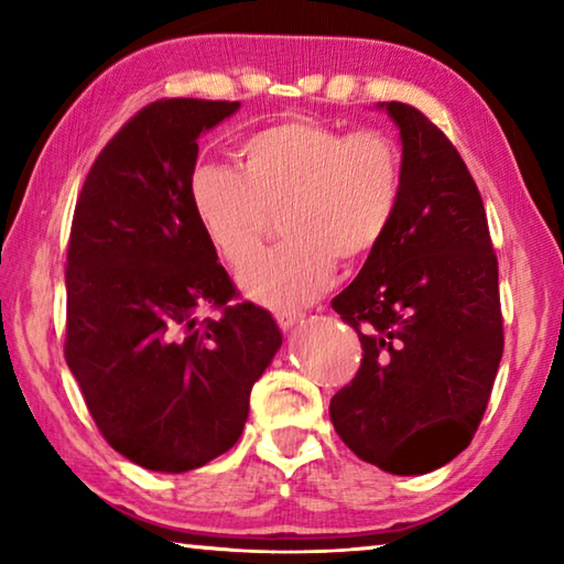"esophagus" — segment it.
Wrapping results in <instances>:
<instances>
[{
  "label": "esophagus",
  "mask_w": 564,
  "mask_h": 564,
  "mask_svg": "<svg viewBox=\"0 0 564 564\" xmlns=\"http://www.w3.org/2000/svg\"><path fill=\"white\" fill-rule=\"evenodd\" d=\"M275 321H279V326L283 330H293V328H299V323H303V313L279 311V313H275Z\"/></svg>",
  "instance_id": "1"
}]
</instances>
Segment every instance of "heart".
Segmentation results:
<instances>
[{
    "label": "heart",
    "instance_id": "obj_1",
    "mask_svg": "<svg viewBox=\"0 0 564 564\" xmlns=\"http://www.w3.org/2000/svg\"><path fill=\"white\" fill-rule=\"evenodd\" d=\"M243 171L204 161L188 178L191 206L216 251L250 263L284 212L286 241L241 273L256 301L291 308L326 289L336 261L360 263L383 243L403 194V159L383 131L346 133L291 119L241 147Z\"/></svg>",
    "mask_w": 564,
    "mask_h": 564
}]
</instances>
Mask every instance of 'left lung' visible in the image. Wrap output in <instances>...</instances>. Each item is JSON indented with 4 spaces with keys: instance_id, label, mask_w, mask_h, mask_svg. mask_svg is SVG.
<instances>
[{
    "instance_id": "left-lung-1",
    "label": "left lung",
    "mask_w": 564,
    "mask_h": 564,
    "mask_svg": "<svg viewBox=\"0 0 564 564\" xmlns=\"http://www.w3.org/2000/svg\"><path fill=\"white\" fill-rule=\"evenodd\" d=\"M403 141L395 221L333 311L362 360L330 400L340 441L393 475H423L470 445L502 358L498 256L475 181L423 111L383 101Z\"/></svg>"
}]
</instances>
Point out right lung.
Wrapping results in <instances>:
<instances>
[{
	"label": "right lung",
	"instance_id": "obj_1",
	"mask_svg": "<svg viewBox=\"0 0 564 564\" xmlns=\"http://www.w3.org/2000/svg\"><path fill=\"white\" fill-rule=\"evenodd\" d=\"M238 101L161 99L119 129L76 198L64 356L113 451L147 470H196L243 433L256 380L281 348L191 206L198 137ZM202 307L223 316L198 319Z\"/></svg>",
	"mask_w": 564,
	"mask_h": 564
}]
</instances>
